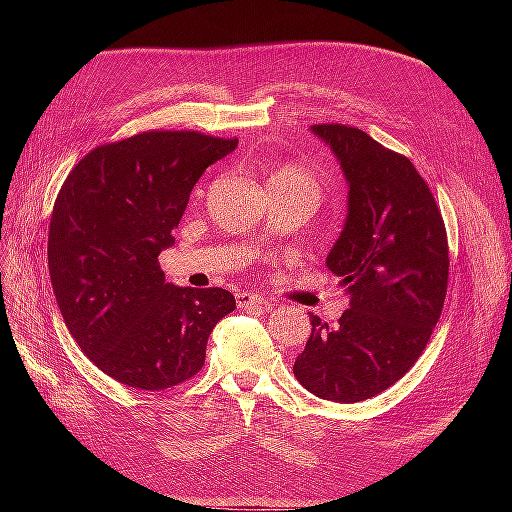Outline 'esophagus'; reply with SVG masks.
Segmentation results:
<instances>
[{
  "mask_svg": "<svg viewBox=\"0 0 512 512\" xmlns=\"http://www.w3.org/2000/svg\"><path fill=\"white\" fill-rule=\"evenodd\" d=\"M235 297H237V305H239V307H245V309H250V307L269 309V307H271V301H269V299H262L260 294H254V292H237Z\"/></svg>",
  "mask_w": 512,
  "mask_h": 512,
  "instance_id": "obj_1",
  "label": "esophagus"
}]
</instances>
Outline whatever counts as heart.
I'll use <instances>...</instances> for the list:
<instances>
[{"mask_svg":"<svg viewBox=\"0 0 512 512\" xmlns=\"http://www.w3.org/2000/svg\"><path fill=\"white\" fill-rule=\"evenodd\" d=\"M271 181L297 185V188H301V190L312 194L314 198H318V181H316V177H314L312 173H309L307 168H303V166H282V168H277L275 173L271 175Z\"/></svg>","mask_w":512,"mask_h":512,"instance_id":"heart-1","label":"heart"}]
</instances>
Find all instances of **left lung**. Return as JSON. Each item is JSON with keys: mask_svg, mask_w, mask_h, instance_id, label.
I'll return each instance as SVG.
<instances>
[{"mask_svg": "<svg viewBox=\"0 0 512 512\" xmlns=\"http://www.w3.org/2000/svg\"><path fill=\"white\" fill-rule=\"evenodd\" d=\"M348 185L344 228L327 254L348 309L335 327L309 314L294 376L320 399L354 404L395 384L425 350L448 282L440 209L412 162L363 130L322 123Z\"/></svg>", "mask_w": 512, "mask_h": 512, "instance_id": "8db88e82", "label": "left lung"}]
</instances>
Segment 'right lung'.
<instances>
[{"label": "right lung", "mask_w": 512, "mask_h": 512, "mask_svg": "<svg viewBox=\"0 0 512 512\" xmlns=\"http://www.w3.org/2000/svg\"><path fill=\"white\" fill-rule=\"evenodd\" d=\"M237 143L143 132L87 153L57 194L49 273L59 312L89 361L132 389L198 374L213 327L237 307L224 288L168 284L158 265L196 181Z\"/></svg>", "instance_id": "1"}]
</instances>
